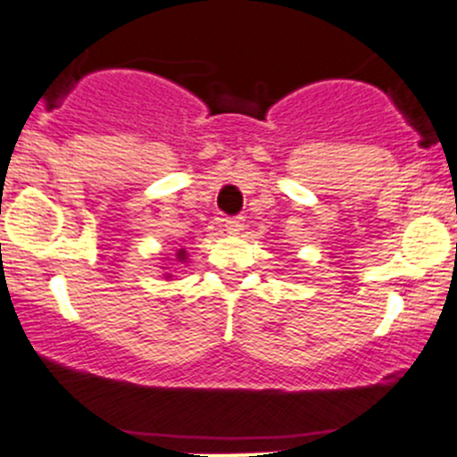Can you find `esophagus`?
I'll return each mask as SVG.
<instances>
[{"label": "esophagus", "instance_id": "esophagus-1", "mask_svg": "<svg viewBox=\"0 0 457 457\" xmlns=\"http://www.w3.org/2000/svg\"><path fill=\"white\" fill-rule=\"evenodd\" d=\"M243 228H245V223H243L241 216H234V219H225V229H228L229 234H238Z\"/></svg>", "mask_w": 457, "mask_h": 457}]
</instances>
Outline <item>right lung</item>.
<instances>
[{
  "label": "right lung",
  "mask_w": 457,
  "mask_h": 457,
  "mask_svg": "<svg viewBox=\"0 0 457 457\" xmlns=\"http://www.w3.org/2000/svg\"><path fill=\"white\" fill-rule=\"evenodd\" d=\"M177 258H179V261H186V250H179ZM168 278H170V276H168Z\"/></svg>",
  "instance_id": "1"
}]
</instances>
